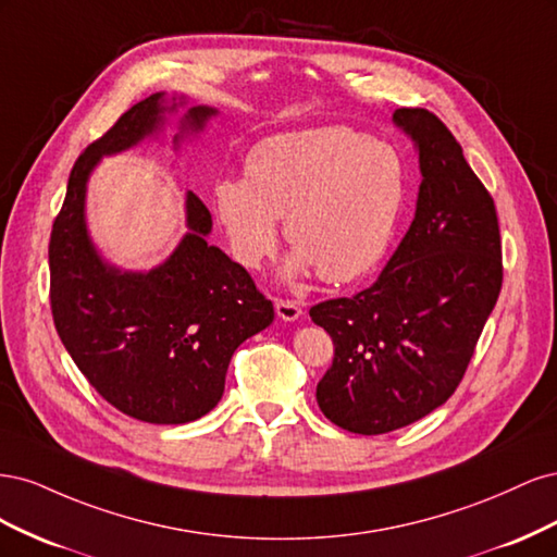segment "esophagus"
<instances>
[{"label":"esophagus","mask_w":557,"mask_h":557,"mask_svg":"<svg viewBox=\"0 0 557 557\" xmlns=\"http://www.w3.org/2000/svg\"><path fill=\"white\" fill-rule=\"evenodd\" d=\"M274 307H276V313H278L283 320H297V318L301 315V307L297 305L295 299L276 297V299H274Z\"/></svg>","instance_id":"esophagus-1"}]
</instances>
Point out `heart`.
<instances>
[{"label":"heart","instance_id":"1","mask_svg":"<svg viewBox=\"0 0 557 557\" xmlns=\"http://www.w3.org/2000/svg\"><path fill=\"white\" fill-rule=\"evenodd\" d=\"M407 193L399 150L350 127H318L264 139L246 158V176L215 183L218 218L234 258L260 267L278 242L297 250L290 272L315 269L327 283L356 281L391 244Z\"/></svg>","mask_w":557,"mask_h":557}]
</instances>
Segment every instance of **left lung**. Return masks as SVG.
<instances>
[{
  "label": "left lung",
  "instance_id": "obj_1",
  "mask_svg": "<svg viewBox=\"0 0 557 557\" xmlns=\"http://www.w3.org/2000/svg\"><path fill=\"white\" fill-rule=\"evenodd\" d=\"M420 156L416 218L369 288L309 315L334 344L320 411L356 434L407 428L455 393L502 290L495 199L450 129L428 109H397Z\"/></svg>",
  "mask_w": 557,
  "mask_h": 557
}]
</instances>
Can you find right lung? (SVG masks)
I'll list each match as a JSON object with an SVG mask.
<instances>
[{
  "instance_id": "add662e5",
  "label": "right lung",
  "mask_w": 557,
  "mask_h": 557,
  "mask_svg": "<svg viewBox=\"0 0 557 557\" xmlns=\"http://www.w3.org/2000/svg\"><path fill=\"white\" fill-rule=\"evenodd\" d=\"M162 111L160 92L146 97L74 162L48 242L50 313L81 374L111 407L181 425L221 401L230 358L272 323L274 305L239 262L207 244L211 213L195 193L185 201L190 232L162 267L121 274L99 260L83 221L88 174L102 156L153 132ZM213 113L193 107L185 125L199 129Z\"/></svg>"
}]
</instances>
